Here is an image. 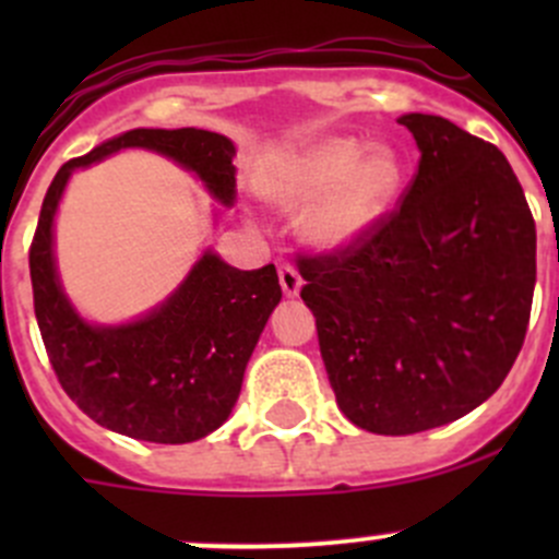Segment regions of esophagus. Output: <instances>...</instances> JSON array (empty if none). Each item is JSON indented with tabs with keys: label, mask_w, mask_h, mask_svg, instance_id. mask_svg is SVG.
<instances>
[{
	"label": "esophagus",
	"mask_w": 559,
	"mask_h": 559,
	"mask_svg": "<svg viewBox=\"0 0 559 559\" xmlns=\"http://www.w3.org/2000/svg\"><path fill=\"white\" fill-rule=\"evenodd\" d=\"M278 281H281V289H284L286 297L300 295L302 278H300V273L295 270V264L278 262Z\"/></svg>",
	"instance_id": "34e87169"
}]
</instances>
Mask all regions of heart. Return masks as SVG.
Wrapping results in <instances>:
<instances>
[{"mask_svg": "<svg viewBox=\"0 0 559 559\" xmlns=\"http://www.w3.org/2000/svg\"><path fill=\"white\" fill-rule=\"evenodd\" d=\"M405 183V165L392 145L365 148L362 140L332 134L292 156L275 178L281 205H306L302 229L321 248H348L389 216Z\"/></svg>", "mask_w": 559, "mask_h": 559, "instance_id": "b5f03b06", "label": "heart"}]
</instances>
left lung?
<instances>
[{
    "label": "left lung",
    "mask_w": 559,
    "mask_h": 559,
    "mask_svg": "<svg viewBox=\"0 0 559 559\" xmlns=\"http://www.w3.org/2000/svg\"><path fill=\"white\" fill-rule=\"evenodd\" d=\"M400 123L419 170L357 246L300 257L337 408L379 436L449 425L492 397L527 332L535 222L509 159L441 116Z\"/></svg>",
    "instance_id": "obj_1"
}]
</instances>
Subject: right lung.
<instances>
[{
  "label": "right lung",
  "mask_w": 559,
  "mask_h": 559,
  "mask_svg": "<svg viewBox=\"0 0 559 559\" xmlns=\"http://www.w3.org/2000/svg\"><path fill=\"white\" fill-rule=\"evenodd\" d=\"M123 148H145L194 173L222 205L235 202V145L207 129H129L56 173L39 211L29 270L45 352L72 403L97 425L151 443H191L224 425L246 365L281 302L273 264L229 267L207 248L162 306L127 324H92L64 295L53 218L67 180Z\"/></svg>",
  "instance_id": "1"
}]
</instances>
